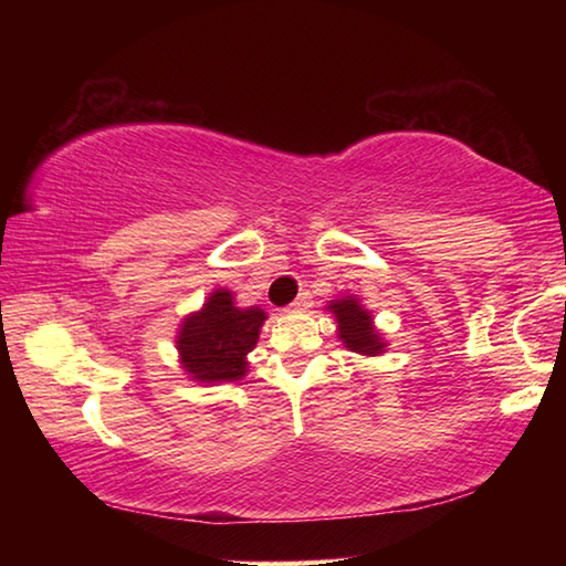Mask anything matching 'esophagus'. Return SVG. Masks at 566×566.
<instances>
[{
	"mask_svg": "<svg viewBox=\"0 0 566 566\" xmlns=\"http://www.w3.org/2000/svg\"><path fill=\"white\" fill-rule=\"evenodd\" d=\"M310 306H312V300H310V296H306V294H300V296H296V300H294L290 306H286V312H306V310H310Z\"/></svg>",
	"mask_w": 566,
	"mask_h": 566,
	"instance_id": "34e87169",
	"label": "esophagus"
}]
</instances>
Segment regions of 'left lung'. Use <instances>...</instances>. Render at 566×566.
Wrapping results in <instances>:
<instances>
[{"label":"left lung","mask_w":566,"mask_h":566,"mask_svg":"<svg viewBox=\"0 0 566 566\" xmlns=\"http://www.w3.org/2000/svg\"><path fill=\"white\" fill-rule=\"evenodd\" d=\"M329 310L334 312L339 324V337L352 352L359 354H379L381 344L379 334L371 329V317L369 312H364L359 302H354L352 296H344L339 302H332Z\"/></svg>","instance_id":"obj_1"}]
</instances>
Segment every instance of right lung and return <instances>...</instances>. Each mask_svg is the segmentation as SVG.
I'll list each match as a JSON object with an SVG mask.
<instances>
[{
	"label": "right lung",
	"mask_w": 566,
	"mask_h": 566,
	"mask_svg": "<svg viewBox=\"0 0 566 566\" xmlns=\"http://www.w3.org/2000/svg\"><path fill=\"white\" fill-rule=\"evenodd\" d=\"M264 319L260 306L239 310L227 290L212 292L202 312L181 324L177 337L181 364L197 381L242 379L244 357L254 349Z\"/></svg>",
	"instance_id": "1"
}]
</instances>
